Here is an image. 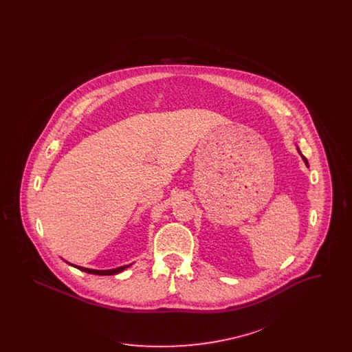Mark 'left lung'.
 I'll return each instance as SVG.
<instances>
[{
    "mask_svg": "<svg viewBox=\"0 0 352 352\" xmlns=\"http://www.w3.org/2000/svg\"><path fill=\"white\" fill-rule=\"evenodd\" d=\"M300 154H301V151H300ZM302 155V154H301ZM302 158H303V161H305V164H306V166H307V168H309V162H307V160H306V158H305V157H303V155H302Z\"/></svg>",
    "mask_w": 352,
    "mask_h": 352,
    "instance_id": "obj_1",
    "label": "left lung"
}]
</instances>
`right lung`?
<instances>
[{
  "label": "right lung",
  "instance_id": "right-lung-1",
  "mask_svg": "<svg viewBox=\"0 0 352 352\" xmlns=\"http://www.w3.org/2000/svg\"><path fill=\"white\" fill-rule=\"evenodd\" d=\"M74 267H75V268L80 269V270H83V272H87V273H91V274H98V276H111V274H116V273L122 272L124 269L128 268L129 265H124V267H120V268L116 269H109V270H95V269L83 268V267H78V265H74Z\"/></svg>",
  "mask_w": 352,
  "mask_h": 352
}]
</instances>
